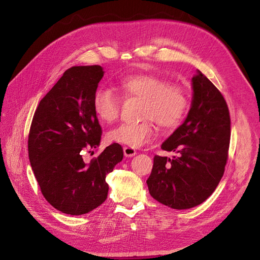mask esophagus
Listing matches in <instances>:
<instances>
[{"instance_id":"34e87169","label":"esophagus","mask_w":260,"mask_h":260,"mask_svg":"<svg viewBox=\"0 0 260 260\" xmlns=\"http://www.w3.org/2000/svg\"><path fill=\"white\" fill-rule=\"evenodd\" d=\"M136 154V151L134 147H131V146H124V155L126 157H132L134 156Z\"/></svg>"}]
</instances>
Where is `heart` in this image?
<instances>
[{
  "mask_svg": "<svg viewBox=\"0 0 260 260\" xmlns=\"http://www.w3.org/2000/svg\"><path fill=\"white\" fill-rule=\"evenodd\" d=\"M118 88L125 97L141 99L139 123H123L106 134L110 143L139 147L150 142L155 135V120L163 128L178 126L189 107V95L183 87L170 84L168 79L155 74H131L119 79ZM98 118L113 123L118 117L120 99L108 88L98 89L92 99Z\"/></svg>",
  "mask_w": 260,
  "mask_h": 260,
  "instance_id": "heart-1",
  "label": "heart"
}]
</instances>
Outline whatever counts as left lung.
Here are the masks:
<instances>
[{
    "mask_svg": "<svg viewBox=\"0 0 260 260\" xmlns=\"http://www.w3.org/2000/svg\"><path fill=\"white\" fill-rule=\"evenodd\" d=\"M192 89L184 123L161 146L176 155L154 156L146 181L156 201L178 210L199 206L212 194L224 173L230 143V115L222 93L199 70Z\"/></svg>",
    "mask_w": 260,
    "mask_h": 260,
    "instance_id": "8db88e82",
    "label": "left lung"
}]
</instances>
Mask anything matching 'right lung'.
I'll return each instance as SVG.
<instances>
[{
	"mask_svg": "<svg viewBox=\"0 0 260 260\" xmlns=\"http://www.w3.org/2000/svg\"><path fill=\"white\" fill-rule=\"evenodd\" d=\"M103 76L97 64L66 70L39 103L30 127L27 151L41 193L53 208L71 215L90 212L106 200V175L124 156L114 143L89 164L82 159L102 139L92 99Z\"/></svg>",
	"mask_w": 260,
	"mask_h": 260,
	"instance_id": "1",
	"label": "right lung"
}]
</instances>
